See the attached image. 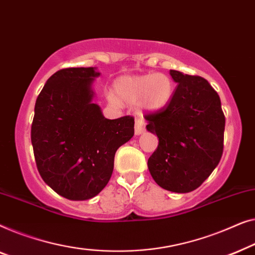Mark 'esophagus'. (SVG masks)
Returning <instances> with one entry per match:
<instances>
[{
  "mask_svg": "<svg viewBox=\"0 0 255 255\" xmlns=\"http://www.w3.org/2000/svg\"><path fill=\"white\" fill-rule=\"evenodd\" d=\"M145 130V121L143 118H137L135 120V134L139 135Z\"/></svg>",
  "mask_w": 255,
  "mask_h": 255,
  "instance_id": "obj_1",
  "label": "esophagus"
}]
</instances>
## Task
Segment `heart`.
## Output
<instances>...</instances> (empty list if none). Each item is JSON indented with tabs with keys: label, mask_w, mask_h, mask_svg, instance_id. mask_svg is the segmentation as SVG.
<instances>
[{
	"label": "heart",
	"mask_w": 255,
	"mask_h": 255,
	"mask_svg": "<svg viewBox=\"0 0 255 255\" xmlns=\"http://www.w3.org/2000/svg\"><path fill=\"white\" fill-rule=\"evenodd\" d=\"M114 92L110 100L114 104L120 102L135 104L141 100L146 110L156 111L168 103L172 95V82L164 74H146L142 76L120 78L114 84Z\"/></svg>",
	"instance_id": "obj_1"
}]
</instances>
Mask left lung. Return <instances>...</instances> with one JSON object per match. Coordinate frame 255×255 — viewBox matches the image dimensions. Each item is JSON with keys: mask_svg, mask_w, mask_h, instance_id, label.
Segmentation results:
<instances>
[{"mask_svg": "<svg viewBox=\"0 0 255 255\" xmlns=\"http://www.w3.org/2000/svg\"><path fill=\"white\" fill-rule=\"evenodd\" d=\"M177 88L166 106L145 114L146 129L157 135L148 159L153 180L166 191L200 187L220 163L225 117L218 93L201 76L170 70Z\"/></svg>", "mask_w": 255, "mask_h": 255, "instance_id": "1", "label": "left lung"}]
</instances>
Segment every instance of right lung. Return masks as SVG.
I'll use <instances>...</instances> for the list:
<instances>
[{
	"instance_id": "obj_1",
	"label": "right lung",
	"mask_w": 255,
	"mask_h": 255,
	"mask_svg": "<svg viewBox=\"0 0 255 255\" xmlns=\"http://www.w3.org/2000/svg\"><path fill=\"white\" fill-rule=\"evenodd\" d=\"M93 67L53 74L39 93L31 127L42 180L63 198L96 196L110 181L117 150L134 136V118L110 120L92 103Z\"/></svg>"
}]
</instances>
